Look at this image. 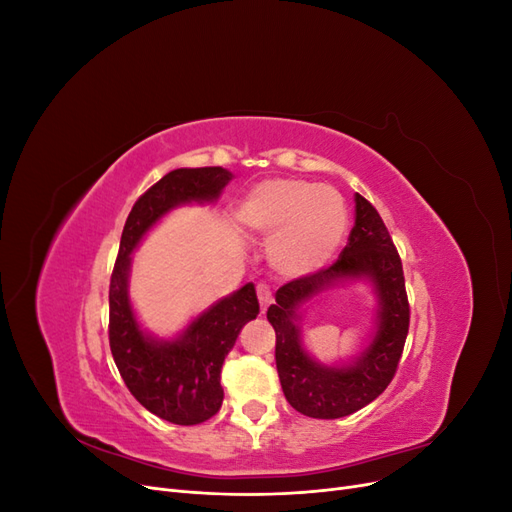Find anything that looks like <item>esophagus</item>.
I'll return each instance as SVG.
<instances>
[{
  "instance_id": "1",
  "label": "esophagus",
  "mask_w": 512,
  "mask_h": 512,
  "mask_svg": "<svg viewBox=\"0 0 512 512\" xmlns=\"http://www.w3.org/2000/svg\"><path fill=\"white\" fill-rule=\"evenodd\" d=\"M256 294H258V301H260L262 314H265V312H267V307L273 303V294H271V290H269V286H267V284H258V286H256Z\"/></svg>"
}]
</instances>
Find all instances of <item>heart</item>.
Returning <instances> with one entry per match:
<instances>
[{
  "instance_id": "1",
  "label": "heart",
  "mask_w": 512,
  "mask_h": 512,
  "mask_svg": "<svg viewBox=\"0 0 512 512\" xmlns=\"http://www.w3.org/2000/svg\"><path fill=\"white\" fill-rule=\"evenodd\" d=\"M243 228L271 237V267L284 277L324 269L348 230L346 200L331 185L275 177L256 183L237 207Z\"/></svg>"
}]
</instances>
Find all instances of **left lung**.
<instances>
[{
  "label": "left lung",
  "instance_id": "obj_1",
  "mask_svg": "<svg viewBox=\"0 0 512 512\" xmlns=\"http://www.w3.org/2000/svg\"><path fill=\"white\" fill-rule=\"evenodd\" d=\"M352 281H365L375 292V333L352 360L320 364L302 344V316L324 291ZM267 318L275 329L282 391L297 412L342 418L371 404L389 386L408 337L410 307L399 254L374 205L354 194V228L342 256L329 269L284 284Z\"/></svg>",
  "mask_w": 512,
  "mask_h": 512
}]
</instances>
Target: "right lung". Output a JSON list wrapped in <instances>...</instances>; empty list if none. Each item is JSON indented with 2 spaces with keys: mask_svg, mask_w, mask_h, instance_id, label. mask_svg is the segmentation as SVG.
<instances>
[{
  "mask_svg": "<svg viewBox=\"0 0 512 512\" xmlns=\"http://www.w3.org/2000/svg\"><path fill=\"white\" fill-rule=\"evenodd\" d=\"M235 177L222 166L170 170L136 200L121 232L108 290V342L130 393L175 425L205 423L220 410V371L241 329L260 312L254 284H245L190 320L175 337L141 327L130 301L132 254L164 215L183 205H211Z\"/></svg>",
  "mask_w": 512,
  "mask_h": 512,
  "instance_id": "1",
  "label": "right lung"
}]
</instances>
